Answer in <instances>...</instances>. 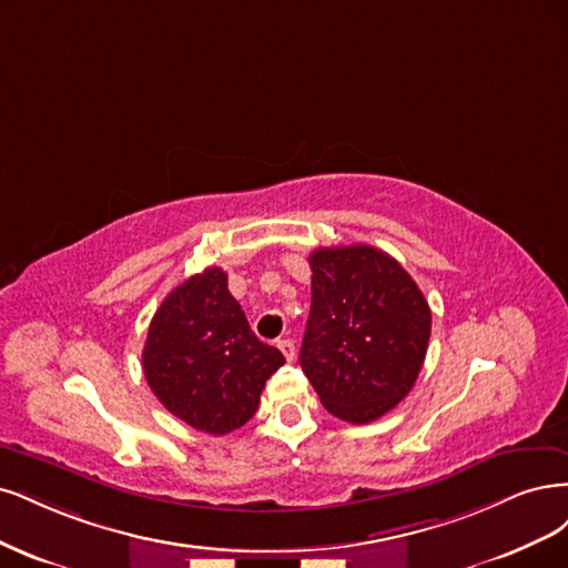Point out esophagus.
<instances>
[{
    "label": "esophagus",
    "instance_id": "obj_1",
    "mask_svg": "<svg viewBox=\"0 0 568 568\" xmlns=\"http://www.w3.org/2000/svg\"><path fill=\"white\" fill-rule=\"evenodd\" d=\"M278 349L283 352V356L287 361H295V342H292V339H281L278 342Z\"/></svg>",
    "mask_w": 568,
    "mask_h": 568
}]
</instances>
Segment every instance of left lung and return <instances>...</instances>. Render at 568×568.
Returning a JSON list of instances; mask_svg holds the SVG:
<instances>
[{
    "label": "left lung",
    "mask_w": 568,
    "mask_h": 568,
    "mask_svg": "<svg viewBox=\"0 0 568 568\" xmlns=\"http://www.w3.org/2000/svg\"><path fill=\"white\" fill-rule=\"evenodd\" d=\"M308 266L302 371L327 413L352 425L375 423L423 371L429 304L408 271L371 245L318 247Z\"/></svg>",
    "instance_id": "8db88e82"
}]
</instances>
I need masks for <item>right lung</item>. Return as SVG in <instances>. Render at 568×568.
Returning <instances> with one entry per match:
<instances>
[{"label": "right lung", "instance_id": "add662e5", "mask_svg": "<svg viewBox=\"0 0 568 568\" xmlns=\"http://www.w3.org/2000/svg\"><path fill=\"white\" fill-rule=\"evenodd\" d=\"M141 363L164 408L197 432L222 436L257 413L266 379L285 358L250 331L226 273L210 266L164 297Z\"/></svg>", "mask_w": 568, "mask_h": 568}]
</instances>
